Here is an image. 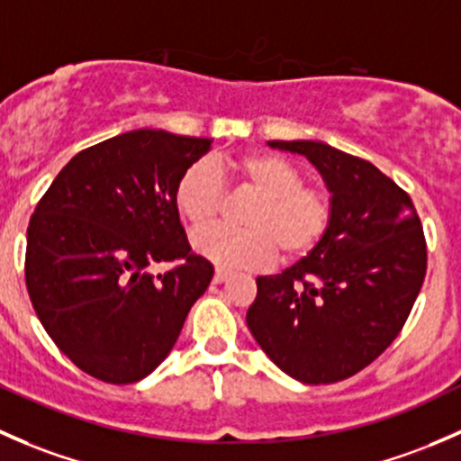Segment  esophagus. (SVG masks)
Masks as SVG:
<instances>
[{"label": "esophagus", "instance_id": "1", "mask_svg": "<svg viewBox=\"0 0 461 461\" xmlns=\"http://www.w3.org/2000/svg\"><path fill=\"white\" fill-rule=\"evenodd\" d=\"M226 279H230V270L217 268V270H215V277H212V282L221 284V282H226Z\"/></svg>", "mask_w": 461, "mask_h": 461}]
</instances>
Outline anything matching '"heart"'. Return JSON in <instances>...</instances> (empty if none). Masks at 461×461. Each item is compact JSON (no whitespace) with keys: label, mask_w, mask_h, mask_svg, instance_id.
<instances>
[{"label":"heart","mask_w":461,"mask_h":461,"mask_svg":"<svg viewBox=\"0 0 461 461\" xmlns=\"http://www.w3.org/2000/svg\"><path fill=\"white\" fill-rule=\"evenodd\" d=\"M235 188L255 195L241 224L211 229L193 237V249L226 268H264L277 258L300 259L315 250L333 221L329 191L302 182L293 161L268 150L232 155L220 166ZM215 166L197 161L175 184V206L193 229H206L224 211V182Z\"/></svg>","instance_id":"b5f03b06"}]
</instances>
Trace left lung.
<instances>
[{
	"label": "left lung",
	"mask_w": 461,
	"mask_h": 461,
	"mask_svg": "<svg viewBox=\"0 0 461 461\" xmlns=\"http://www.w3.org/2000/svg\"><path fill=\"white\" fill-rule=\"evenodd\" d=\"M315 164L333 221L315 250L258 277L246 321L262 350L303 384H333L375 362L404 329L426 277L412 199L371 161L324 141H268Z\"/></svg>",
	"instance_id": "1"
}]
</instances>
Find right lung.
<instances>
[{
    "label": "right lung",
    "mask_w": 461,
    "mask_h": 461,
    "mask_svg": "<svg viewBox=\"0 0 461 461\" xmlns=\"http://www.w3.org/2000/svg\"><path fill=\"white\" fill-rule=\"evenodd\" d=\"M212 140L141 128L75 155L35 206L26 288L57 348L106 384H132L164 362L212 279L179 211V175ZM155 263H173L164 274Z\"/></svg>",
    "instance_id": "1"
}]
</instances>
